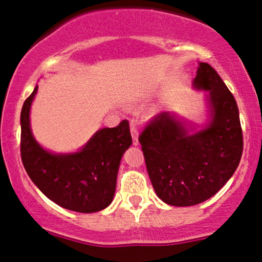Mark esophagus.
I'll return each mask as SVG.
<instances>
[{"label": "esophagus", "mask_w": 262, "mask_h": 262, "mask_svg": "<svg viewBox=\"0 0 262 262\" xmlns=\"http://www.w3.org/2000/svg\"><path fill=\"white\" fill-rule=\"evenodd\" d=\"M130 133H132V138H133V144L134 145H138V144H139V140H138L139 133H138V129L134 124H130Z\"/></svg>", "instance_id": "34e87169"}]
</instances>
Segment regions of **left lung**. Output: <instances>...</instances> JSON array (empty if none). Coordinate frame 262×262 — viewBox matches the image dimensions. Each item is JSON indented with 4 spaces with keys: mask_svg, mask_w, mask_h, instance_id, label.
I'll use <instances>...</instances> for the list:
<instances>
[{
    "mask_svg": "<svg viewBox=\"0 0 262 262\" xmlns=\"http://www.w3.org/2000/svg\"><path fill=\"white\" fill-rule=\"evenodd\" d=\"M193 85L208 91L212 121L206 128L189 134L175 116L161 112L139 137L152 187L170 206H194L214 196L235 172L243 154L236 101L217 71L200 62Z\"/></svg>",
    "mask_w": 262,
    "mask_h": 262,
    "instance_id": "8db88e82",
    "label": "left lung"
}]
</instances>
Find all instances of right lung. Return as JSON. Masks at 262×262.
Segmentation results:
<instances>
[{
    "label": "right lung",
    "mask_w": 262,
    "mask_h": 262,
    "mask_svg": "<svg viewBox=\"0 0 262 262\" xmlns=\"http://www.w3.org/2000/svg\"><path fill=\"white\" fill-rule=\"evenodd\" d=\"M38 86L20 112V156L35 186L53 202L79 213L104 209L113 201L117 173L124 151L132 145L128 121L100 129L80 151L53 154L33 137L29 112Z\"/></svg>",
    "instance_id": "add662e5"
}]
</instances>
